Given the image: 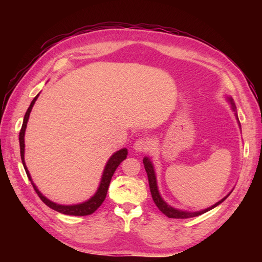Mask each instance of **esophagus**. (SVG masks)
Wrapping results in <instances>:
<instances>
[{
  "instance_id": "34e87169",
  "label": "esophagus",
  "mask_w": 262,
  "mask_h": 262,
  "mask_svg": "<svg viewBox=\"0 0 262 262\" xmlns=\"http://www.w3.org/2000/svg\"><path fill=\"white\" fill-rule=\"evenodd\" d=\"M149 144L148 142L145 139H138L133 144V149L136 152H145L146 149H148Z\"/></svg>"
}]
</instances>
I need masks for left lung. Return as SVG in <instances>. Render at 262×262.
I'll use <instances>...</instances> for the list:
<instances>
[{"mask_svg": "<svg viewBox=\"0 0 262 262\" xmlns=\"http://www.w3.org/2000/svg\"><path fill=\"white\" fill-rule=\"evenodd\" d=\"M225 99L228 101V104L231 105V109L232 112L234 113L235 117H236V120L237 123H238L239 129L241 128V123L238 120V116H237V112H236V106L234 104V100L231 96H228V95H225ZM143 164H144V168L146 170L147 173V178H148V185H149V190H150V194H152V198L154 200V203L156 204V207L160 209V211L162 213H164L166 216H168L170 219H189V217H194V216H199L201 214L208 212L212 209H214L217 205H220L222 202H223L226 198L232 193V191L234 190V188L229 191L224 198H222V199L216 202L215 204L211 205V207L207 208V209H203V210H199V211H188V210H181V209H177V208H173L172 205L168 204L166 202L163 196L160 192V190H158V186H157V178H156V172H155V167H154V164L152 162V160L148 156H144L143 158Z\"/></svg>", "mask_w": 262, "mask_h": 262, "instance_id": "left-lung-1", "label": "left lung"}]
</instances>
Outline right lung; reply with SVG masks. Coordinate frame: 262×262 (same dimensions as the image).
I'll return each instance as SVG.
<instances>
[{
  "mask_svg": "<svg viewBox=\"0 0 262 262\" xmlns=\"http://www.w3.org/2000/svg\"><path fill=\"white\" fill-rule=\"evenodd\" d=\"M38 96H39V94L33 99V101L30 102V106L27 109L25 117H24L23 125H21V129H20V132H19L20 158H21L24 168H25V171L27 173V177L31 181V185H33L35 191L37 192L39 198H40L42 202L46 203L52 210L57 211L59 213H62V214H67V215H75V216L90 215V214H92V213L96 211L100 207L101 203L104 202L105 198L107 195L110 180H112V177L114 175L115 170L117 169V167L119 166V164H120L123 160H125V158H126V155H128V149L123 147L121 149L117 150V152H115L112 156L109 157V160L107 161L105 167H104V170H102L101 178H100V181H99V185H98L96 192H95L90 198V199H87L86 201L81 202V203H76V204H59L57 202L51 201L50 199H48V198H47L46 195H43L40 191H39V189L34 184L33 178H31L30 172H29L27 166H26V163H25V131H26V128H27V122H28L30 113H31V109H33Z\"/></svg>",
  "mask_w": 262,
  "mask_h": 262,
  "instance_id": "obj_1",
  "label": "right lung"
}]
</instances>
